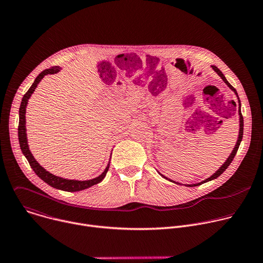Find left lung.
Segmentation results:
<instances>
[{
	"label": "left lung",
	"instance_id": "obj_1",
	"mask_svg": "<svg viewBox=\"0 0 263 263\" xmlns=\"http://www.w3.org/2000/svg\"><path fill=\"white\" fill-rule=\"evenodd\" d=\"M212 67V69L218 74V76L221 78V80L227 84V86L231 89V90H233V92L236 95V97H237V101H238V116H239V132H238V138H237V141H236V144H235V146L233 147V149H232V152H231V154L229 155V157L227 158V160L224 161L223 163H222V165L213 174V175H211L209 178H207V179H205V180H203L202 182H199V183H196V184H184L185 186H189V187H194V186H199V185H201V184H203V183H206V182H209V181H211V180H214V179H216L218 176H220L224 171L227 170V167L230 165V163L232 162V160L234 159V157H235V155H236V153H237V149H238V147H239V144H240V142H241V139H242V135H243V118H242V115H241V109H240V106H241V104H240V100H239V97H238V95H237V91H236V89L227 81V79H226V77L223 76V73L215 66V65H212L211 66ZM235 103V102H234ZM235 106H236V104H235ZM159 173V172H158ZM159 175L162 177V178H164V179H166V180H168V181H171V182H173V183H175V184H178V185H183V184H180V183H178V182H176V181H174V180H171V179H168V178H166L165 176H163V175H161L160 173H159Z\"/></svg>",
	"mask_w": 263,
	"mask_h": 263
}]
</instances>
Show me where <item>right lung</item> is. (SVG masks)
<instances>
[{
  "label": "right lung",
  "instance_id": "obj_1",
  "mask_svg": "<svg viewBox=\"0 0 263 263\" xmlns=\"http://www.w3.org/2000/svg\"><path fill=\"white\" fill-rule=\"evenodd\" d=\"M61 67L60 66H53L51 68L45 69L43 70L39 76L36 77V79L34 80L33 84L31 85V87L29 88V90L25 93V96L23 97L22 103H21V107H20V122H18V141H20V146L23 154L25 155V157L27 158L30 166L32 167V170L34 171V173L39 176L43 181H45L47 184H49L50 186L54 187L56 190H60V191H64V192H80L83 190L88 189V187H91L98 183H100L106 176L108 168H109V163L107 164L105 171L98 176L97 178L90 179V180H85V181H80V180H70V179H64L62 177H58L55 176L53 174H51L50 172H48L46 168H44L39 162L35 160V158L33 157L31 151L29 149V145H28V139H27V133H26V108H27V104L28 101L31 97V95L34 92L35 88L39 85V83L42 81V79L47 76V74H53V73H57L58 71H60Z\"/></svg>",
  "mask_w": 263,
  "mask_h": 263
}]
</instances>
